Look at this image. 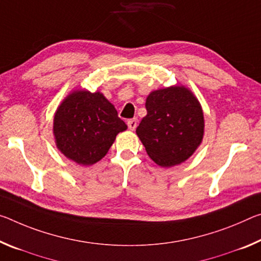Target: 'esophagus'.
I'll list each match as a JSON object with an SVG mask.
<instances>
[{"mask_svg": "<svg viewBox=\"0 0 261 261\" xmlns=\"http://www.w3.org/2000/svg\"><path fill=\"white\" fill-rule=\"evenodd\" d=\"M127 126H129V129L134 131L136 127H137V119L136 118H132L127 121Z\"/></svg>", "mask_w": 261, "mask_h": 261, "instance_id": "1", "label": "esophagus"}]
</instances>
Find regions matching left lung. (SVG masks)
<instances>
[{
	"label": "left lung",
	"instance_id": "1",
	"mask_svg": "<svg viewBox=\"0 0 261 261\" xmlns=\"http://www.w3.org/2000/svg\"><path fill=\"white\" fill-rule=\"evenodd\" d=\"M147 115L137 127L150 158L161 167L184 163L203 138V111L197 98L184 86L159 89L148 95Z\"/></svg>",
	"mask_w": 261,
	"mask_h": 261
}]
</instances>
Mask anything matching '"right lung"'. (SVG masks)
Here are the masks:
<instances>
[{
	"label": "right lung",
	"instance_id": "1",
	"mask_svg": "<svg viewBox=\"0 0 261 261\" xmlns=\"http://www.w3.org/2000/svg\"><path fill=\"white\" fill-rule=\"evenodd\" d=\"M126 127L103 94L88 90L68 95L58 108L53 121L58 148L68 159L84 166L101 160L118 132Z\"/></svg>",
	"mask_w": 261,
	"mask_h": 261
}]
</instances>
